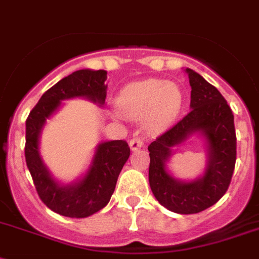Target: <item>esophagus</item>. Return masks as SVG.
<instances>
[{
    "label": "esophagus",
    "mask_w": 259,
    "mask_h": 259,
    "mask_svg": "<svg viewBox=\"0 0 259 259\" xmlns=\"http://www.w3.org/2000/svg\"><path fill=\"white\" fill-rule=\"evenodd\" d=\"M142 145H144V140L141 137H138V136L132 138L129 142V146L132 150H138L140 148H142Z\"/></svg>",
    "instance_id": "obj_1"
}]
</instances>
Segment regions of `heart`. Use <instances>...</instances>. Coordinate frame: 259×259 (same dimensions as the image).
I'll return each instance as SVG.
<instances>
[{"label":"heart","instance_id":"b5f03b06","mask_svg":"<svg viewBox=\"0 0 259 259\" xmlns=\"http://www.w3.org/2000/svg\"><path fill=\"white\" fill-rule=\"evenodd\" d=\"M183 107V91L176 83L148 79L130 83L119 91L115 109L121 115L140 119L145 117L152 129L169 126Z\"/></svg>","mask_w":259,"mask_h":259}]
</instances>
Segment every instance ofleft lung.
<instances>
[{
	"label": "left lung",
	"mask_w": 259,
	"mask_h": 259,
	"mask_svg": "<svg viewBox=\"0 0 259 259\" xmlns=\"http://www.w3.org/2000/svg\"><path fill=\"white\" fill-rule=\"evenodd\" d=\"M191 84V111L148 146L149 184L158 203L176 213H197L213 205L229 189L235 160L237 136L233 111L212 84L187 68ZM200 133L207 142V166L196 181L181 182L170 176L166 162L171 148L189 135Z\"/></svg>",
	"instance_id": "left-lung-1"
}]
</instances>
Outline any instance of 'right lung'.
Listing matches in <instances>:
<instances>
[{
    "instance_id": "1",
    "label": "right lung",
    "mask_w": 259,
    "mask_h": 259,
    "mask_svg": "<svg viewBox=\"0 0 259 259\" xmlns=\"http://www.w3.org/2000/svg\"><path fill=\"white\" fill-rule=\"evenodd\" d=\"M106 79L107 72L103 70L75 71L47 90L26 118V166L42 203L63 217L87 218L109 203L118 176L130 156V148L123 140L102 142L98 145L84 177L68 185H62L42 164L38 152L40 133L47 119L62 105V101L87 98L98 105H103L107 89Z\"/></svg>"
}]
</instances>
